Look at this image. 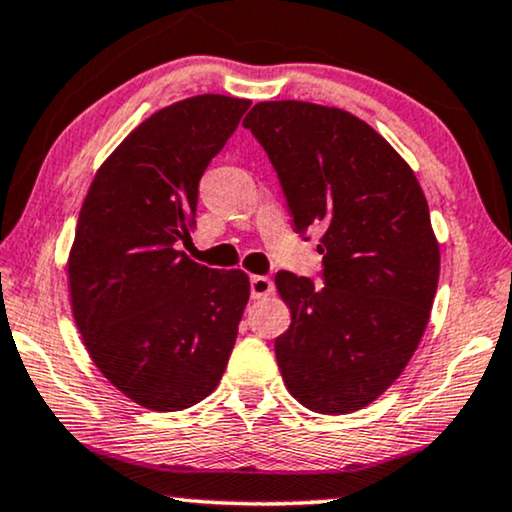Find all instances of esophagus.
<instances>
[{
  "instance_id": "1",
  "label": "esophagus",
  "mask_w": 512,
  "mask_h": 512,
  "mask_svg": "<svg viewBox=\"0 0 512 512\" xmlns=\"http://www.w3.org/2000/svg\"><path fill=\"white\" fill-rule=\"evenodd\" d=\"M274 293V281L269 276H250V295L252 300H260Z\"/></svg>"
}]
</instances>
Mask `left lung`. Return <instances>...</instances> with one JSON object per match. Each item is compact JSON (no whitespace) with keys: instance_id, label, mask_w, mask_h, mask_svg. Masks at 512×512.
<instances>
[{"instance_id":"obj_1","label":"left lung","mask_w":512,"mask_h":512,"mask_svg":"<svg viewBox=\"0 0 512 512\" xmlns=\"http://www.w3.org/2000/svg\"><path fill=\"white\" fill-rule=\"evenodd\" d=\"M243 127L267 151L297 234L323 229V286L276 274L293 316L274 345L283 383L316 413L364 409L428 326L439 281L428 200L404 158L340 108L262 101Z\"/></svg>"}]
</instances>
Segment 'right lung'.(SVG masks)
<instances>
[{"mask_svg": "<svg viewBox=\"0 0 512 512\" xmlns=\"http://www.w3.org/2000/svg\"><path fill=\"white\" fill-rule=\"evenodd\" d=\"M248 99L191 96L141 122L96 172L68 260L73 316L96 368L151 411L198 404L222 380L250 281L186 257L198 181Z\"/></svg>", "mask_w": 512, "mask_h": 512, "instance_id": "obj_1", "label": "right lung"}]
</instances>
